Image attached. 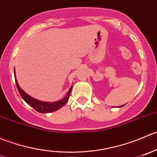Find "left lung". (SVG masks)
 <instances>
[{
    "mask_svg": "<svg viewBox=\"0 0 157 157\" xmlns=\"http://www.w3.org/2000/svg\"><path fill=\"white\" fill-rule=\"evenodd\" d=\"M123 106H124V105H121V106H119L118 108H121V107H123Z\"/></svg>",
    "mask_w": 157,
    "mask_h": 157,
    "instance_id": "1",
    "label": "left lung"
}]
</instances>
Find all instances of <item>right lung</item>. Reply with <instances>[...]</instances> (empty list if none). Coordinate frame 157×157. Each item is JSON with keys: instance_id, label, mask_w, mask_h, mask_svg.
I'll list each match as a JSON object with an SVG mask.
<instances>
[{"instance_id": "right-lung-1", "label": "right lung", "mask_w": 157, "mask_h": 157, "mask_svg": "<svg viewBox=\"0 0 157 157\" xmlns=\"http://www.w3.org/2000/svg\"><path fill=\"white\" fill-rule=\"evenodd\" d=\"M14 77H15V82H16L17 87V90L19 91L20 94H21V98L24 99V101L29 105L32 107L33 109L38 111L40 113H43V114H46V113H50L53 112V111H57L62 107L64 106L66 103H67L68 100H69V95L71 94V91H72V86L69 88V91L67 92L65 98H63L61 100L55 102H46L42 101H39L37 99L31 97L28 94H26L25 91L20 87L19 84H18L17 80L16 78V74H15V69H14Z\"/></svg>"}]
</instances>
